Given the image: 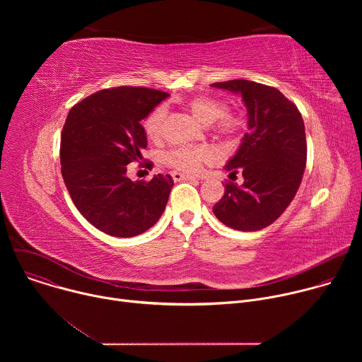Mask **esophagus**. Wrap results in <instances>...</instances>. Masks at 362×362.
<instances>
[{
	"label": "esophagus",
	"instance_id": "34e87169",
	"mask_svg": "<svg viewBox=\"0 0 362 362\" xmlns=\"http://www.w3.org/2000/svg\"><path fill=\"white\" fill-rule=\"evenodd\" d=\"M170 176L173 177L175 182H180V180H196L194 176L190 175H185V173H179V172H172Z\"/></svg>",
	"mask_w": 362,
	"mask_h": 362
}]
</instances>
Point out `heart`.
I'll return each mask as SVG.
<instances>
[{
    "label": "heart",
    "instance_id": "1",
    "mask_svg": "<svg viewBox=\"0 0 362 362\" xmlns=\"http://www.w3.org/2000/svg\"><path fill=\"white\" fill-rule=\"evenodd\" d=\"M187 106L193 116L203 124H211L212 130L226 139L233 140L243 129V120L232 116L228 112L226 101L212 95H196L187 101ZM165 107H156L151 110L143 120V130L148 140L159 141L163 134ZM209 158L208 150L202 147L182 146L168 150L163 154V162L175 170L192 173L199 169L202 162Z\"/></svg>",
    "mask_w": 362,
    "mask_h": 362
}]
</instances>
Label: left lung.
Returning <instances> with one entry per match:
<instances>
[{"label": "left lung", "mask_w": 362, "mask_h": 362, "mask_svg": "<svg viewBox=\"0 0 362 362\" xmlns=\"http://www.w3.org/2000/svg\"><path fill=\"white\" fill-rule=\"evenodd\" d=\"M242 95L247 110V133L225 166L243 183L228 182L214 206L226 226L253 232L272 225L289 206L302 182L306 165V137L298 107L278 88L249 80L215 83Z\"/></svg>", "instance_id": "1"}]
</instances>
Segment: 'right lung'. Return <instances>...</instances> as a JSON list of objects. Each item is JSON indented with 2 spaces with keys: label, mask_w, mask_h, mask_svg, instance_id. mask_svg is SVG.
<instances>
[{
  "label": "right lung",
  "mask_w": 362,
  "mask_h": 362,
  "mask_svg": "<svg viewBox=\"0 0 362 362\" xmlns=\"http://www.w3.org/2000/svg\"><path fill=\"white\" fill-rule=\"evenodd\" d=\"M169 94L146 87L100 90L71 107L60 144L62 175L78 212L98 230L137 236L156 223L173 187L172 176L150 182L127 177L143 159L147 137L140 122ZM151 169V162H147Z\"/></svg>",
  "instance_id": "add662e5"
}]
</instances>
